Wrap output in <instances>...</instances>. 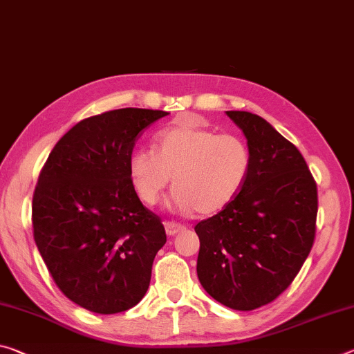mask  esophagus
I'll return each mask as SVG.
<instances>
[{
	"mask_svg": "<svg viewBox=\"0 0 354 354\" xmlns=\"http://www.w3.org/2000/svg\"><path fill=\"white\" fill-rule=\"evenodd\" d=\"M184 225H179V223L175 222H165V232L168 236H175L179 232H183Z\"/></svg>",
	"mask_w": 354,
	"mask_h": 354,
	"instance_id": "1",
	"label": "esophagus"
}]
</instances>
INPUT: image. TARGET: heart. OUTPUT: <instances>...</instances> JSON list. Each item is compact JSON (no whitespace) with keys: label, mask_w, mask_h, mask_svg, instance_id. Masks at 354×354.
Returning <instances> with one entry per match:
<instances>
[{"label":"heart","mask_w":354,"mask_h":354,"mask_svg":"<svg viewBox=\"0 0 354 354\" xmlns=\"http://www.w3.org/2000/svg\"><path fill=\"white\" fill-rule=\"evenodd\" d=\"M252 168L249 145L234 133H217L181 120L157 133L154 151L129 157V176L138 198L153 206L171 178L176 211L216 214L238 197Z\"/></svg>","instance_id":"1"}]
</instances>
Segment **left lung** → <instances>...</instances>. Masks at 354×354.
<instances>
[{"mask_svg": "<svg viewBox=\"0 0 354 354\" xmlns=\"http://www.w3.org/2000/svg\"><path fill=\"white\" fill-rule=\"evenodd\" d=\"M252 153L248 181L232 203L195 227L198 280L234 310H254L290 287L315 239L317 184L299 149L266 120L227 111Z\"/></svg>", "mask_w": 354, "mask_h": 354, "instance_id": "obj_1", "label": "left lung"}]
</instances>
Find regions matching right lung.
I'll return each instance as SVG.
<instances>
[{"label": "right lung", "instance_id": "obj_1", "mask_svg": "<svg viewBox=\"0 0 354 354\" xmlns=\"http://www.w3.org/2000/svg\"><path fill=\"white\" fill-rule=\"evenodd\" d=\"M167 111L86 118L50 153L32 195V230L55 283L89 312H124L147 293L165 228L129 176L136 140Z\"/></svg>", "mask_w": 354, "mask_h": 354}]
</instances>
